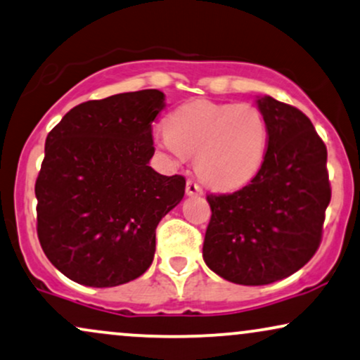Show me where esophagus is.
Returning <instances> with one entry per match:
<instances>
[{"instance_id": "1", "label": "esophagus", "mask_w": 360, "mask_h": 360, "mask_svg": "<svg viewBox=\"0 0 360 360\" xmlns=\"http://www.w3.org/2000/svg\"><path fill=\"white\" fill-rule=\"evenodd\" d=\"M202 193H203V188L197 184V181L193 180L187 181V195H202Z\"/></svg>"}]
</instances>
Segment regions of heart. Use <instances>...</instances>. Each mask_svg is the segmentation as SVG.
Instances as JSON below:
<instances>
[{"instance_id":"heart-1","label":"heart","mask_w":360,"mask_h":360,"mask_svg":"<svg viewBox=\"0 0 360 360\" xmlns=\"http://www.w3.org/2000/svg\"><path fill=\"white\" fill-rule=\"evenodd\" d=\"M155 145L172 163L197 158V173L215 188L245 185L264 165L269 125L252 103H214L195 100L170 115Z\"/></svg>"}]
</instances>
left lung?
Wrapping results in <instances>:
<instances>
[{"label": "left lung", "instance_id": "1", "mask_svg": "<svg viewBox=\"0 0 360 360\" xmlns=\"http://www.w3.org/2000/svg\"><path fill=\"white\" fill-rule=\"evenodd\" d=\"M269 125L264 165L233 193H210L203 260L240 285H267L302 269L322 240L330 202L327 148L295 106L257 100Z\"/></svg>", "mask_w": 360, "mask_h": 360}]
</instances>
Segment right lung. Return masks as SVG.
Returning <instances> with one entry per match:
<instances>
[{
	"label": "right lung",
	"mask_w": 360,
	"mask_h": 360,
	"mask_svg": "<svg viewBox=\"0 0 360 360\" xmlns=\"http://www.w3.org/2000/svg\"><path fill=\"white\" fill-rule=\"evenodd\" d=\"M165 95L140 90L79 103L48 133L37 232L61 274L88 287L135 281L152 265L158 221L184 198L181 175L148 165Z\"/></svg>",
	"instance_id": "1"
}]
</instances>
